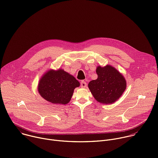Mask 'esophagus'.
I'll return each instance as SVG.
<instances>
[{"label":"esophagus","mask_w":158,"mask_h":158,"mask_svg":"<svg viewBox=\"0 0 158 158\" xmlns=\"http://www.w3.org/2000/svg\"><path fill=\"white\" fill-rule=\"evenodd\" d=\"M81 87H83V88L86 87H87V83L84 81H82L81 82Z\"/></svg>","instance_id":"obj_1"}]
</instances>
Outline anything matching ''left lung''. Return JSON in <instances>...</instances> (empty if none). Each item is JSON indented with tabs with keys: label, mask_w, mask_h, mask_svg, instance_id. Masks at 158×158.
I'll return each mask as SVG.
<instances>
[{
	"label": "left lung",
	"mask_w": 158,
	"mask_h": 158,
	"mask_svg": "<svg viewBox=\"0 0 158 158\" xmlns=\"http://www.w3.org/2000/svg\"><path fill=\"white\" fill-rule=\"evenodd\" d=\"M98 79L90 81L89 89L94 98L100 103L108 104L117 101L126 88L124 76L114 67L107 65L96 69Z\"/></svg>",
	"instance_id": "left-lung-1"
}]
</instances>
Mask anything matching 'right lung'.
Returning a JSON list of instances; mask_svg holds the SVG:
<instances>
[{"instance_id":"right-lung-1","label":"right lung","mask_w":158,"mask_h":158,"mask_svg":"<svg viewBox=\"0 0 158 158\" xmlns=\"http://www.w3.org/2000/svg\"><path fill=\"white\" fill-rule=\"evenodd\" d=\"M79 82L72 75L63 69L49 70L44 74L38 84L40 95L52 104L68 103Z\"/></svg>"}]
</instances>
